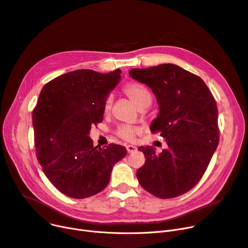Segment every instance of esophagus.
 Here are the masks:
<instances>
[{"instance_id": "esophagus-1", "label": "esophagus", "mask_w": 248, "mask_h": 248, "mask_svg": "<svg viewBox=\"0 0 248 248\" xmlns=\"http://www.w3.org/2000/svg\"><path fill=\"white\" fill-rule=\"evenodd\" d=\"M126 148H127V151H128L129 153H131V152H133V151H135V150L137 149L134 145H127Z\"/></svg>"}]
</instances>
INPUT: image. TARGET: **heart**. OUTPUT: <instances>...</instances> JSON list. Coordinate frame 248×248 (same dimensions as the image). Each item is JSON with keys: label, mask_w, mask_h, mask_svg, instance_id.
Instances as JSON below:
<instances>
[{"label": "heart", "mask_w": 248, "mask_h": 248, "mask_svg": "<svg viewBox=\"0 0 248 248\" xmlns=\"http://www.w3.org/2000/svg\"><path fill=\"white\" fill-rule=\"evenodd\" d=\"M123 92L125 95L130 99L138 108H146L150 105L152 101V93L150 91L144 86L136 84V82H129L123 88ZM112 106V97H108L105 101L104 112L109 113ZM137 129L130 125H122L117 130L118 136H120L126 141H133L135 139V135Z\"/></svg>", "instance_id": "1"}]
</instances>
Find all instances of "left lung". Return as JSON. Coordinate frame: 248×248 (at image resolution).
Segmentation results:
<instances>
[{
  "instance_id": "obj_1",
  "label": "left lung",
  "mask_w": 248,
  "mask_h": 248,
  "mask_svg": "<svg viewBox=\"0 0 248 248\" xmlns=\"http://www.w3.org/2000/svg\"><path fill=\"white\" fill-rule=\"evenodd\" d=\"M129 76L148 86L159 107L151 123L168 148L140 146L145 163L137 172L144 190L160 199L179 197L202 179L219 143L216 101L204 80L171 63L132 68Z\"/></svg>"
}]
</instances>
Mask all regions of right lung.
<instances>
[{"mask_svg": "<svg viewBox=\"0 0 248 248\" xmlns=\"http://www.w3.org/2000/svg\"><path fill=\"white\" fill-rule=\"evenodd\" d=\"M121 70L100 74L78 69L42 88L32 113L35 150L43 172L63 195L85 199L103 191L124 146H93L92 126L103 121L104 105Z\"/></svg>", "mask_w": 248, "mask_h": 248, "instance_id": "right-lung-1", "label": "right lung"}]
</instances>
